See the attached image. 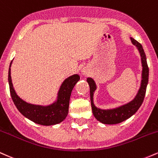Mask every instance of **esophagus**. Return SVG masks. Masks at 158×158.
Segmentation results:
<instances>
[{
  "mask_svg": "<svg viewBox=\"0 0 158 158\" xmlns=\"http://www.w3.org/2000/svg\"><path fill=\"white\" fill-rule=\"evenodd\" d=\"M82 73L84 74V75H86V74H87V70H82Z\"/></svg>",
  "mask_w": 158,
  "mask_h": 158,
  "instance_id": "1",
  "label": "esophagus"
}]
</instances>
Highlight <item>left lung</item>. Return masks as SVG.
<instances>
[{"mask_svg":"<svg viewBox=\"0 0 158 158\" xmlns=\"http://www.w3.org/2000/svg\"><path fill=\"white\" fill-rule=\"evenodd\" d=\"M132 44L135 45L138 49L141 56V61H142L143 71H142V81H141L140 88L138 90V93L135 99L127 104L118 107L117 108L109 110H102L98 108L94 104V93L97 89V85L94 82V79L91 78H88L87 81L90 86V102H91L92 111L94 116L98 121L101 122L103 124H117L122 123L126 119L131 117L133 114H135L139 107L141 106L144 99L145 94L146 91L148 81V67L146 61V56L145 54L143 48L138 41H136L133 38H131Z\"/></svg>","mask_w":158,"mask_h":158,"instance_id":"8db88e82","label":"left lung"}]
</instances>
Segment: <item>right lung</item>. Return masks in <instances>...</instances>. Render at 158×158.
Here are the masks:
<instances>
[{
    "instance_id": "add662e5",
    "label": "right lung",
    "mask_w": 158,
    "mask_h": 158,
    "mask_svg": "<svg viewBox=\"0 0 158 158\" xmlns=\"http://www.w3.org/2000/svg\"><path fill=\"white\" fill-rule=\"evenodd\" d=\"M11 64L12 61L9 68V85L11 97L18 110L25 117L42 126H52L62 122L68 116L70 95L73 87L80 79L79 76L74 74L65 79L59 90L57 100L52 105L48 106H36L26 102L16 94L12 83Z\"/></svg>"
}]
</instances>
